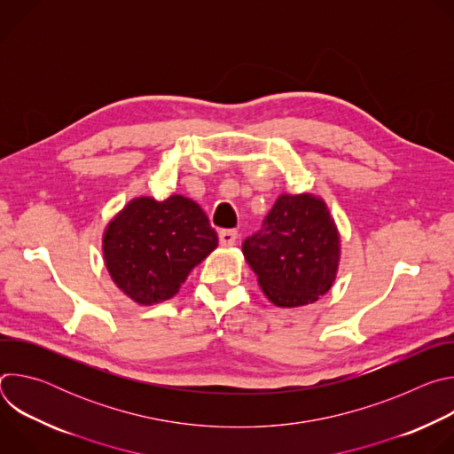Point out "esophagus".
Segmentation results:
<instances>
[{"mask_svg":"<svg viewBox=\"0 0 454 454\" xmlns=\"http://www.w3.org/2000/svg\"><path fill=\"white\" fill-rule=\"evenodd\" d=\"M237 231L235 230H221L219 231V242L223 246H233L237 242Z\"/></svg>","mask_w":454,"mask_h":454,"instance_id":"34e87169","label":"esophagus"}]
</instances>
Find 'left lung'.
Here are the masks:
<instances>
[{"instance_id": "obj_1", "label": "left lung", "mask_w": 454, "mask_h": 454, "mask_svg": "<svg viewBox=\"0 0 454 454\" xmlns=\"http://www.w3.org/2000/svg\"><path fill=\"white\" fill-rule=\"evenodd\" d=\"M242 253L266 296L278 307H300L325 294L338 271L340 237L321 200L280 196Z\"/></svg>"}]
</instances>
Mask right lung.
Instances as JSON below:
<instances>
[{
    "label": "right lung",
    "instance_id": "right-lung-1",
    "mask_svg": "<svg viewBox=\"0 0 454 454\" xmlns=\"http://www.w3.org/2000/svg\"><path fill=\"white\" fill-rule=\"evenodd\" d=\"M217 242L198 203L183 196L140 198L107 226L104 258L114 284L129 298L151 305L172 298Z\"/></svg>",
    "mask_w": 454,
    "mask_h": 454
}]
</instances>
